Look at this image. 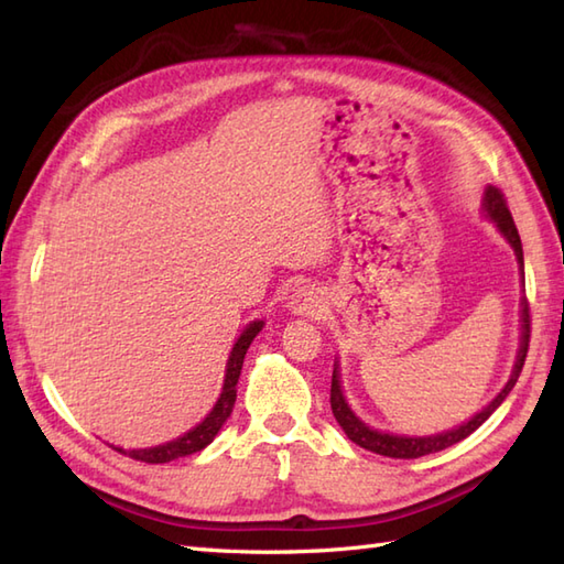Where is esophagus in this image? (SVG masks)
<instances>
[{
	"label": "esophagus",
	"mask_w": 564,
	"mask_h": 564,
	"mask_svg": "<svg viewBox=\"0 0 564 564\" xmlns=\"http://www.w3.org/2000/svg\"><path fill=\"white\" fill-rule=\"evenodd\" d=\"M291 310L295 315H317L322 310V297L315 289H310V285H303V289H297L291 297Z\"/></svg>",
	"instance_id": "obj_1"
}]
</instances>
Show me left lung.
<instances>
[{
	"mask_svg": "<svg viewBox=\"0 0 564 564\" xmlns=\"http://www.w3.org/2000/svg\"><path fill=\"white\" fill-rule=\"evenodd\" d=\"M482 208L487 213L489 220H495L499 232L507 237V242L513 247V251H517V259L521 263V271H523V249H521V237H519V230L517 225H513V218L509 213V206L505 200V194H501L499 188L495 186H487L485 191V200H482ZM521 349H519V356H517V366H513V373L509 378V382L505 386V390H501L497 398L489 402L485 410L480 414H475L470 422L460 424L458 429H451V431H443V434H436V436H392V434H382V431H376L366 426L361 419H358L351 406L346 404L344 400V392H341V380H339V370L334 368L332 373V394H329V402H332V412L334 416H337L339 426L344 429V434L349 436L356 446H361L366 451H373L378 455H386V458H400V460H412V458H422V455H429V453H438L443 448L453 446V443H458L463 438H467L473 434L475 429H480L489 414H492L497 406L507 400V394L511 392V388L517 386L519 380V373L523 368V361H525V354H529V339H531V315H529V301H521Z\"/></svg>",
	"mask_w": 564,
	"mask_h": 564,
	"instance_id": "8db88e82",
	"label": "left lung"
}]
</instances>
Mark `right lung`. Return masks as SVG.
I'll use <instances>...</instances> for the list:
<instances>
[{"label": "right lung", "mask_w": 564, "mask_h": 564, "mask_svg": "<svg viewBox=\"0 0 564 564\" xmlns=\"http://www.w3.org/2000/svg\"><path fill=\"white\" fill-rule=\"evenodd\" d=\"M263 322H251V325L239 334L237 344L232 346V354H230V361H227V370H225V382H223V392L218 402L210 410V414L203 419L198 426H194L184 434L182 438L170 441V443H162V446H154V448H140V451H123L118 446H111L113 451L128 455V458L140 460V463H150V465H158V463H170L176 458H184V455L191 453H198L208 446V443L218 436L220 426L227 422V416H230L235 400H237V380L239 373H242V364H245V354L249 349V344L254 341L257 334L261 332Z\"/></svg>", "instance_id": "right-lung-1"}]
</instances>
